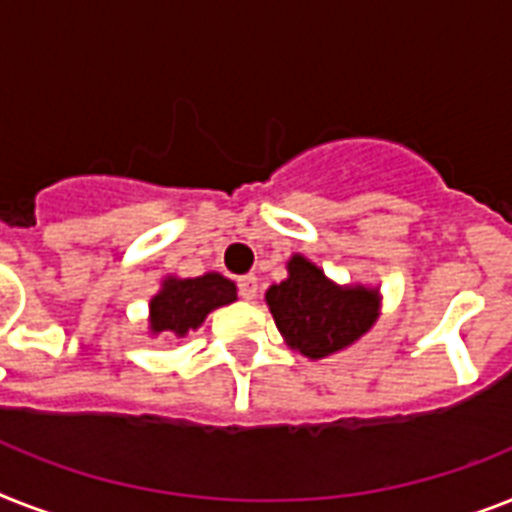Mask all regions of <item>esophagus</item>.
<instances>
[{
  "label": "esophagus",
  "instance_id": "34e87169",
  "mask_svg": "<svg viewBox=\"0 0 512 512\" xmlns=\"http://www.w3.org/2000/svg\"><path fill=\"white\" fill-rule=\"evenodd\" d=\"M238 287H240V295H243L246 301H253L256 293H259V280H256L253 274H246V277H240Z\"/></svg>",
  "mask_w": 512,
  "mask_h": 512
}]
</instances>
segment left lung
<instances>
[{"label": "left lung", "instance_id": "1", "mask_svg": "<svg viewBox=\"0 0 512 512\" xmlns=\"http://www.w3.org/2000/svg\"><path fill=\"white\" fill-rule=\"evenodd\" d=\"M287 348L319 361L361 340L382 314V293L369 285H337L322 266L293 253L287 277L264 295Z\"/></svg>", "mask_w": 512, "mask_h": 512}]
</instances>
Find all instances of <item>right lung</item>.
Returning <instances> with one entry per match:
<instances>
[{"label":"right lung","instance_id":"1","mask_svg":"<svg viewBox=\"0 0 512 512\" xmlns=\"http://www.w3.org/2000/svg\"><path fill=\"white\" fill-rule=\"evenodd\" d=\"M235 301L238 287L219 272H206L201 277L167 274L149 301V335L185 337L188 332H196L214 308L230 306Z\"/></svg>","mask_w":512,"mask_h":512}]
</instances>
